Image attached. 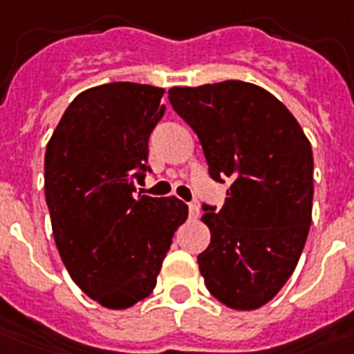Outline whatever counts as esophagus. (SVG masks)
<instances>
[{
  "label": "esophagus",
  "instance_id": "34e87169",
  "mask_svg": "<svg viewBox=\"0 0 354 354\" xmlns=\"http://www.w3.org/2000/svg\"><path fill=\"white\" fill-rule=\"evenodd\" d=\"M187 206H189V217H193V219L198 217V204H196V202H189Z\"/></svg>",
  "mask_w": 354,
  "mask_h": 354
}]
</instances>
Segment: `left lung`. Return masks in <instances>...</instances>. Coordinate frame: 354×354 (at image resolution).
<instances>
[{
	"label": "left lung",
	"instance_id": "obj_1",
	"mask_svg": "<svg viewBox=\"0 0 354 354\" xmlns=\"http://www.w3.org/2000/svg\"><path fill=\"white\" fill-rule=\"evenodd\" d=\"M172 109L193 128L225 204H202L212 241L198 254L206 288L236 310H256L286 284L312 223L314 158L280 100L245 81L172 87Z\"/></svg>",
	"mask_w": 354,
	"mask_h": 354
}]
</instances>
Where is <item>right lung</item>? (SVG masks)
I'll return each mask as SVG.
<instances>
[{"mask_svg":"<svg viewBox=\"0 0 354 354\" xmlns=\"http://www.w3.org/2000/svg\"><path fill=\"white\" fill-rule=\"evenodd\" d=\"M163 88L129 81L77 94L44 158L46 204L70 277L105 308H129L152 293L172 236L187 219L176 196L137 193L148 139L165 115Z\"/></svg>","mask_w":354,"mask_h":354,"instance_id":"right-lung-1","label":"right lung"}]
</instances>
